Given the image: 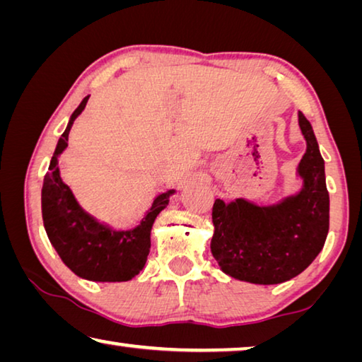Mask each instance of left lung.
I'll return each mask as SVG.
<instances>
[{
	"mask_svg": "<svg viewBox=\"0 0 362 362\" xmlns=\"http://www.w3.org/2000/svg\"><path fill=\"white\" fill-rule=\"evenodd\" d=\"M306 153L296 168L301 188L272 204L245 198L212 206L211 253L221 271L256 285L296 277L322 251L329 233L330 199L324 159L313 125L298 112Z\"/></svg>",
	"mask_w": 362,
	"mask_h": 362,
	"instance_id": "left-lung-1",
	"label": "left lung"
}]
</instances>
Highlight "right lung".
I'll return each mask as SVG.
<instances>
[{
	"label": "right lung",
	"instance_id": "add662e5",
	"mask_svg": "<svg viewBox=\"0 0 362 362\" xmlns=\"http://www.w3.org/2000/svg\"><path fill=\"white\" fill-rule=\"evenodd\" d=\"M85 96L72 112L69 124L57 140L42 188L43 226L51 245L62 262L91 282H127L139 275L151 248V228L156 217L175 190H168L153 199L151 208L134 228H116L101 222L78 204L69 185L61 179L59 156L67 148L69 132L87 106Z\"/></svg>",
	"mask_w": 362,
	"mask_h": 362
}]
</instances>
